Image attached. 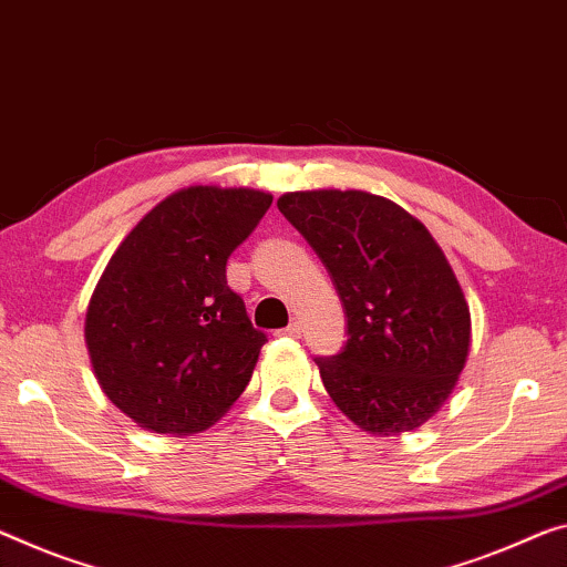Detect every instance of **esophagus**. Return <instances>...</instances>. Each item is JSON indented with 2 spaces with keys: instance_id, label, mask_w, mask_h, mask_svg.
<instances>
[{
  "instance_id": "34e87169",
  "label": "esophagus",
  "mask_w": 567,
  "mask_h": 567,
  "mask_svg": "<svg viewBox=\"0 0 567 567\" xmlns=\"http://www.w3.org/2000/svg\"><path fill=\"white\" fill-rule=\"evenodd\" d=\"M278 334L291 337V339H299V337H301V324H299V321H291V324L286 327V329H281V332H278Z\"/></svg>"
}]
</instances>
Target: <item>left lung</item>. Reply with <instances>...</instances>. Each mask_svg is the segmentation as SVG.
<instances>
[{"instance_id":"1","label":"left lung","mask_w":567,"mask_h":567,"mask_svg":"<svg viewBox=\"0 0 567 567\" xmlns=\"http://www.w3.org/2000/svg\"><path fill=\"white\" fill-rule=\"evenodd\" d=\"M278 210L317 250L347 317V344L317 357L354 425L400 435L446 403L468 357L472 313L446 256L403 207L362 189H307Z\"/></svg>"}]
</instances>
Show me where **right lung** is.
Here are the masks:
<instances>
[{"mask_svg":"<svg viewBox=\"0 0 567 567\" xmlns=\"http://www.w3.org/2000/svg\"><path fill=\"white\" fill-rule=\"evenodd\" d=\"M274 197L195 185L162 199L121 240L85 311L95 380L154 433L210 429L250 382L266 334L225 266Z\"/></svg>","mask_w":567,"mask_h":567,"instance_id":"right-lung-1","label":"right lung"}]
</instances>
